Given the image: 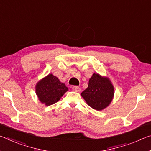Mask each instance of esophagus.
<instances>
[{
    "instance_id": "obj_1",
    "label": "esophagus",
    "mask_w": 151,
    "mask_h": 151,
    "mask_svg": "<svg viewBox=\"0 0 151 151\" xmlns=\"http://www.w3.org/2000/svg\"><path fill=\"white\" fill-rule=\"evenodd\" d=\"M72 89H73L74 91H75V92H80L81 91V88L79 87H78V86H73V87H72Z\"/></svg>"
}]
</instances>
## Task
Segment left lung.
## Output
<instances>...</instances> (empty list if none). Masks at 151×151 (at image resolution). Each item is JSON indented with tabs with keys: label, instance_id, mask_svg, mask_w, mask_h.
<instances>
[{
	"label": "left lung",
	"instance_id": "left-lung-1",
	"mask_svg": "<svg viewBox=\"0 0 151 151\" xmlns=\"http://www.w3.org/2000/svg\"><path fill=\"white\" fill-rule=\"evenodd\" d=\"M113 85L107 78L94 73L88 81V87L81 93V96L94 109H104L109 106L114 94Z\"/></svg>",
	"mask_w": 151,
	"mask_h": 151
}]
</instances>
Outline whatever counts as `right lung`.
<instances>
[{
	"label": "right lung",
	"instance_id": "add662e5",
	"mask_svg": "<svg viewBox=\"0 0 151 151\" xmlns=\"http://www.w3.org/2000/svg\"><path fill=\"white\" fill-rule=\"evenodd\" d=\"M68 91V88L52 74L45 76L37 83L35 91L40 101L47 106L59 101Z\"/></svg>",
	"mask_w": 151,
	"mask_h": 151
}]
</instances>
